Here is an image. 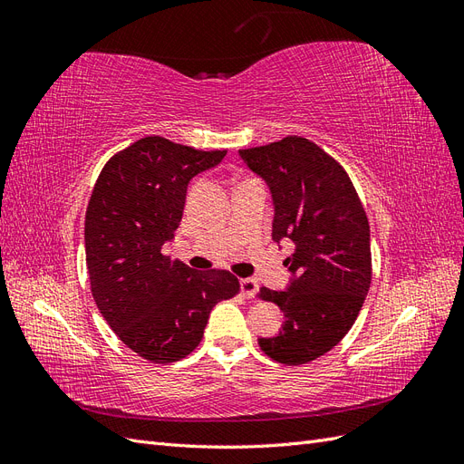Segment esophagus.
<instances>
[{
    "label": "esophagus",
    "instance_id": "esophagus-1",
    "mask_svg": "<svg viewBox=\"0 0 464 464\" xmlns=\"http://www.w3.org/2000/svg\"><path fill=\"white\" fill-rule=\"evenodd\" d=\"M240 288H242V294L246 298H254L257 292V280L256 278H242Z\"/></svg>",
    "mask_w": 464,
    "mask_h": 464
}]
</instances>
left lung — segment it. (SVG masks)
Masks as SVG:
<instances>
[{"mask_svg":"<svg viewBox=\"0 0 464 464\" xmlns=\"http://www.w3.org/2000/svg\"><path fill=\"white\" fill-rule=\"evenodd\" d=\"M240 157L273 193V240L296 246L285 259L288 288L259 290L285 314L283 331L259 346L300 366L339 344L362 310L372 283L368 217L344 168L310 139L288 135Z\"/></svg>","mask_w":464,"mask_h":464,"instance_id":"8db88e82","label":"left lung"}]
</instances>
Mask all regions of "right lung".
Returning a JSON list of instances; mask_svg holds the SVG:
<instances>
[{
	"label": "right lung",
	"mask_w": 464,
	"mask_h": 464,
	"mask_svg": "<svg viewBox=\"0 0 464 464\" xmlns=\"http://www.w3.org/2000/svg\"><path fill=\"white\" fill-rule=\"evenodd\" d=\"M227 150H198L164 137H143L111 157L98 176L85 215L92 298L120 341L154 362H178L203 339L208 314L240 292L228 271L198 273L170 261L193 176Z\"/></svg>",
	"instance_id": "obj_1"
}]
</instances>
